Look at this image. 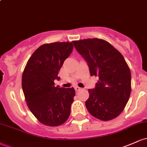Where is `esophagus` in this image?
I'll return each mask as SVG.
<instances>
[{
	"mask_svg": "<svg viewBox=\"0 0 147 147\" xmlns=\"http://www.w3.org/2000/svg\"><path fill=\"white\" fill-rule=\"evenodd\" d=\"M75 89L76 91H79L80 90H82V88L78 87V86H75Z\"/></svg>",
	"mask_w": 147,
	"mask_h": 147,
	"instance_id": "1",
	"label": "esophagus"
}]
</instances>
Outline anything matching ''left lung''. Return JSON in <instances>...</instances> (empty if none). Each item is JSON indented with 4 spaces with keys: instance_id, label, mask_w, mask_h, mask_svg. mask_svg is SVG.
<instances>
[{
    "instance_id": "8db88e82",
    "label": "left lung",
    "mask_w": 147,
    "mask_h": 147,
    "mask_svg": "<svg viewBox=\"0 0 147 147\" xmlns=\"http://www.w3.org/2000/svg\"><path fill=\"white\" fill-rule=\"evenodd\" d=\"M72 42L87 62L90 76L99 77L95 88L88 90V111L102 121L117 117L125 108L131 91V70L122 55L103 39Z\"/></svg>"
}]
</instances>
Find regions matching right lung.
Listing matches in <instances>:
<instances>
[{
  "mask_svg": "<svg viewBox=\"0 0 147 147\" xmlns=\"http://www.w3.org/2000/svg\"><path fill=\"white\" fill-rule=\"evenodd\" d=\"M73 49L72 42H55L41 45L27 63L22 75V88L27 105L43 124L57 126L70 114L75 95L73 88L55 86L59 72Z\"/></svg>",
  "mask_w": 147,
  "mask_h": 147,
  "instance_id": "1",
  "label": "right lung"
}]
</instances>
